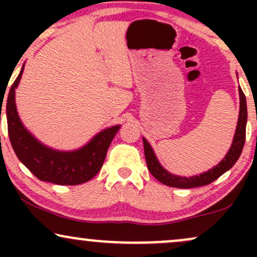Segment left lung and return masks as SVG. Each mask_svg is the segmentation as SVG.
<instances>
[{"instance_id": "obj_1", "label": "left lung", "mask_w": 257, "mask_h": 257, "mask_svg": "<svg viewBox=\"0 0 257 257\" xmlns=\"http://www.w3.org/2000/svg\"><path fill=\"white\" fill-rule=\"evenodd\" d=\"M239 99H240V110H239V118H238L237 129H235L234 139L231 149L226 157L217 164L216 167L210 169L209 172L200 174L198 176H191V178H182V176H176L173 174L168 173L163 167L159 164V162L156 158L153 153L152 147L147 143L145 139L144 140V150H145V158L146 164L149 168L150 173L155 176L158 181L162 184L170 186V187L178 188H192L199 187V186H205L211 184L216 179H219L223 173L231 169L234 166L235 162L240 157V153L243 151L244 143H245V131H246V118H247V110H246V99L244 95L243 90L239 88Z\"/></svg>"}]
</instances>
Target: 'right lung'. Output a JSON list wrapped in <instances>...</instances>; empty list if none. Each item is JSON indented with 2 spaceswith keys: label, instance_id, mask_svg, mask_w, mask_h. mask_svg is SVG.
Returning <instances> with one entry per match:
<instances>
[{
  "label": "right lung",
  "instance_id": "obj_1",
  "mask_svg": "<svg viewBox=\"0 0 257 257\" xmlns=\"http://www.w3.org/2000/svg\"><path fill=\"white\" fill-rule=\"evenodd\" d=\"M23 71L24 67L12 84L6 105L8 135L17 157L41 181L57 185H79L89 181L101 169L108 146L119 131V125L99 133L88 145L77 151L60 152L48 149L26 131L18 116L14 95ZM2 102L1 98V105Z\"/></svg>",
  "mask_w": 257,
  "mask_h": 257
}]
</instances>
